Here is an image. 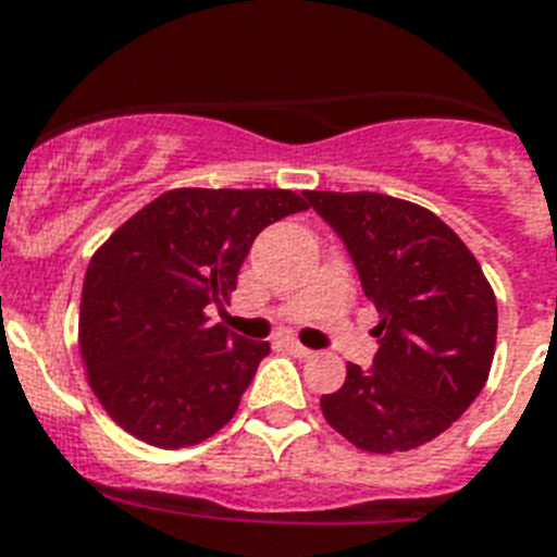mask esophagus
<instances>
[{
	"mask_svg": "<svg viewBox=\"0 0 557 557\" xmlns=\"http://www.w3.org/2000/svg\"><path fill=\"white\" fill-rule=\"evenodd\" d=\"M283 346H286L288 355H294V357H311V355H314V351H311L309 346H302V343L294 341V337H288V341L283 343Z\"/></svg>",
	"mask_w": 557,
	"mask_h": 557,
	"instance_id": "1",
	"label": "esophagus"
}]
</instances>
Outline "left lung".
Wrapping results in <instances>:
<instances>
[{
	"instance_id": "8db88e82",
	"label": "left lung",
	"mask_w": 557,
	"mask_h": 557,
	"mask_svg": "<svg viewBox=\"0 0 557 557\" xmlns=\"http://www.w3.org/2000/svg\"><path fill=\"white\" fill-rule=\"evenodd\" d=\"M341 234L377 309L372 372L320 397L325 423L372 455L435 441L481 395L498 341V302L481 263L441 216L377 191H306Z\"/></svg>"
}]
</instances>
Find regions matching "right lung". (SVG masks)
Segmentation results:
<instances>
[{
  "label": "right lung",
  "mask_w": 557,
  "mask_h": 557,
  "mask_svg": "<svg viewBox=\"0 0 557 557\" xmlns=\"http://www.w3.org/2000/svg\"><path fill=\"white\" fill-rule=\"evenodd\" d=\"M309 202L288 188H171L90 257L79 302L88 386L128 435L183 449L216 435L269 355L211 323L265 225Z\"/></svg>",
  "instance_id": "1"
}]
</instances>
